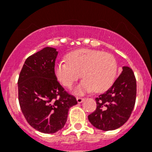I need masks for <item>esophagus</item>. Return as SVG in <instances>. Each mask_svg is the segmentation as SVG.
<instances>
[{"instance_id":"obj_1","label":"esophagus","mask_w":152,"mask_h":152,"mask_svg":"<svg viewBox=\"0 0 152 152\" xmlns=\"http://www.w3.org/2000/svg\"><path fill=\"white\" fill-rule=\"evenodd\" d=\"M77 99V101L78 103H82L83 101H84V98H81V97H77L76 98Z\"/></svg>"}]
</instances>
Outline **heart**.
<instances>
[{
    "instance_id": "b5f03b06",
    "label": "heart",
    "mask_w": 152,
    "mask_h": 152,
    "mask_svg": "<svg viewBox=\"0 0 152 152\" xmlns=\"http://www.w3.org/2000/svg\"><path fill=\"white\" fill-rule=\"evenodd\" d=\"M117 72V61L112 54L88 49L70 52L66 61L55 65L56 78L66 88H72L81 75L84 79L74 90L78 95L94 90L96 93L106 91L114 83Z\"/></svg>"
}]
</instances>
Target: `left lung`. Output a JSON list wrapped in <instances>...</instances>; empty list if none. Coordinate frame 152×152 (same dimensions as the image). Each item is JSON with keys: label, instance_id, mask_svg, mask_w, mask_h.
<instances>
[{"label": "left lung", "instance_id": "obj_1", "mask_svg": "<svg viewBox=\"0 0 152 152\" xmlns=\"http://www.w3.org/2000/svg\"><path fill=\"white\" fill-rule=\"evenodd\" d=\"M136 99V80L132 70L123 67V72L113 86L95 100L96 110L88 116L95 128L111 131L121 127L131 116Z\"/></svg>", "mask_w": 152, "mask_h": 152}]
</instances>
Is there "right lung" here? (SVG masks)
I'll list each match as a JSON object with an SVG mask.
<instances>
[{"instance_id":"1","label":"right lung","mask_w":152,"mask_h":152,"mask_svg":"<svg viewBox=\"0 0 152 152\" xmlns=\"http://www.w3.org/2000/svg\"><path fill=\"white\" fill-rule=\"evenodd\" d=\"M58 52L45 47L24 62L18 79L19 103L33 128L55 133L64 127L69 109L77 103L57 80L55 62Z\"/></svg>"}]
</instances>
